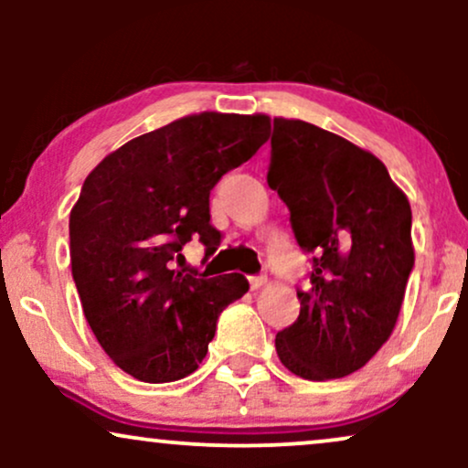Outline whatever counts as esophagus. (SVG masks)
Instances as JSON below:
<instances>
[{"instance_id": "esophagus-1", "label": "esophagus", "mask_w": 468, "mask_h": 468, "mask_svg": "<svg viewBox=\"0 0 468 468\" xmlns=\"http://www.w3.org/2000/svg\"><path fill=\"white\" fill-rule=\"evenodd\" d=\"M266 282H268V279H266L264 275H252V277H249L250 290H260V288H264V286H266Z\"/></svg>"}]
</instances>
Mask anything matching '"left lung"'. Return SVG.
<instances>
[{
  "label": "left lung",
  "instance_id": "1",
  "mask_svg": "<svg viewBox=\"0 0 468 468\" xmlns=\"http://www.w3.org/2000/svg\"><path fill=\"white\" fill-rule=\"evenodd\" d=\"M268 186L313 255L297 321L275 347L292 374L343 378L388 341L413 271L411 207L376 155L305 121H272Z\"/></svg>",
  "mask_w": 468,
  "mask_h": 468
}]
</instances>
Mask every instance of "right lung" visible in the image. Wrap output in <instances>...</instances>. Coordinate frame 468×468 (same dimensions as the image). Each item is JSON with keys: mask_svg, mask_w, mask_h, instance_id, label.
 I'll return each mask as SVG.
<instances>
[{"mask_svg": "<svg viewBox=\"0 0 468 468\" xmlns=\"http://www.w3.org/2000/svg\"><path fill=\"white\" fill-rule=\"evenodd\" d=\"M268 116H186L110 154L69 213V261L85 319L122 372L180 380L207 356L222 310L249 290L244 275L176 271L197 235L218 250L208 196L266 143Z\"/></svg>", "mask_w": 468, "mask_h": 468, "instance_id": "1", "label": "right lung"}]
</instances>
